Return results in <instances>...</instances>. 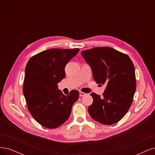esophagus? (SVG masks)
Listing matches in <instances>:
<instances>
[{"instance_id":"1","label":"esophagus","mask_w":155,"mask_h":155,"mask_svg":"<svg viewBox=\"0 0 155 155\" xmlns=\"http://www.w3.org/2000/svg\"><path fill=\"white\" fill-rule=\"evenodd\" d=\"M86 94H87L85 93V92H83L81 91L79 92V96H85Z\"/></svg>"}]
</instances>
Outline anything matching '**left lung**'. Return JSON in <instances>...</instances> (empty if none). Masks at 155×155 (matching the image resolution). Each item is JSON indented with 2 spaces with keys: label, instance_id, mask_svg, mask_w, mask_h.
<instances>
[{
  "label": "left lung",
  "instance_id": "8db88e82",
  "mask_svg": "<svg viewBox=\"0 0 155 155\" xmlns=\"http://www.w3.org/2000/svg\"><path fill=\"white\" fill-rule=\"evenodd\" d=\"M81 53L92 68L94 81L106 85L102 97L91 94L93 103L88 107L89 114L104 125L118 122L128 112L137 88L133 61L127 54L108 46Z\"/></svg>",
  "mask_w": 155,
  "mask_h": 155
}]
</instances>
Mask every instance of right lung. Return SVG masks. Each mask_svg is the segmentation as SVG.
Returning <instances> with one entry per match:
<instances>
[{
	"instance_id": "1",
	"label": "right lung",
	"mask_w": 155,
	"mask_h": 155,
	"mask_svg": "<svg viewBox=\"0 0 155 155\" xmlns=\"http://www.w3.org/2000/svg\"><path fill=\"white\" fill-rule=\"evenodd\" d=\"M79 50L52 48L29 59L25 68L23 94L30 114L45 127L55 129L66 121L79 98L76 90L63 94L58 84L65 77L64 68Z\"/></svg>"
}]
</instances>
